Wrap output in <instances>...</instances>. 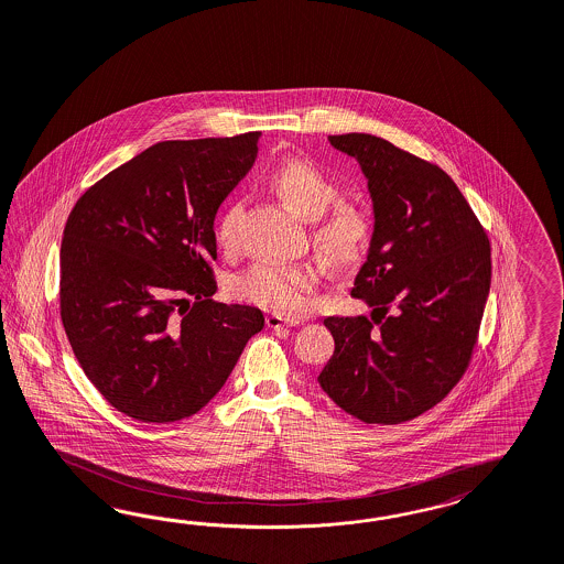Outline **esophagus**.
Returning a JSON list of instances; mask_svg holds the SVG:
<instances>
[{
    "mask_svg": "<svg viewBox=\"0 0 564 564\" xmlns=\"http://www.w3.org/2000/svg\"><path fill=\"white\" fill-rule=\"evenodd\" d=\"M304 323L300 316H283L279 312H271L267 314V326L269 328H281V326H295Z\"/></svg>",
    "mask_w": 564,
    "mask_h": 564,
    "instance_id": "34e87169",
    "label": "esophagus"
}]
</instances>
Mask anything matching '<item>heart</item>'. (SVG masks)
Wrapping results in <instances>:
<instances>
[{
    "instance_id": "obj_1",
    "label": "heart",
    "mask_w": 564,
    "mask_h": 564,
    "mask_svg": "<svg viewBox=\"0 0 564 564\" xmlns=\"http://www.w3.org/2000/svg\"><path fill=\"white\" fill-rule=\"evenodd\" d=\"M271 188L306 219H316L339 198V186L318 165L291 159L269 175ZM241 203H231L217 223V243L223 250H234L238 243V221ZM370 236V225L364 210L356 205L339 203L318 225L314 239L323 257L335 267H347L358 260ZM318 273L310 264L260 262L236 279L239 297L279 312H304L312 304Z\"/></svg>"
}]
</instances>
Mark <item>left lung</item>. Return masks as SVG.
Masks as SVG:
<instances>
[{
  "label": "left lung",
  "mask_w": 564,
  "mask_h": 564,
  "mask_svg": "<svg viewBox=\"0 0 564 564\" xmlns=\"http://www.w3.org/2000/svg\"><path fill=\"white\" fill-rule=\"evenodd\" d=\"M368 180L375 229L351 295L370 318L328 316L318 384L366 424H399L462 378L490 291V241L441 167L372 134L328 137Z\"/></svg>",
  "instance_id": "1"
}]
</instances>
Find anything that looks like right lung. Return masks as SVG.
Masks as SVG:
<instances>
[{"label":"right lung","mask_w":564,"mask_h":564,"mask_svg":"<svg viewBox=\"0 0 564 564\" xmlns=\"http://www.w3.org/2000/svg\"><path fill=\"white\" fill-rule=\"evenodd\" d=\"M258 138L156 142L69 213L62 323L88 380L138 422L170 424L203 410L264 326L258 307L210 300L215 217L254 165Z\"/></svg>","instance_id":"right-lung-1"}]
</instances>
